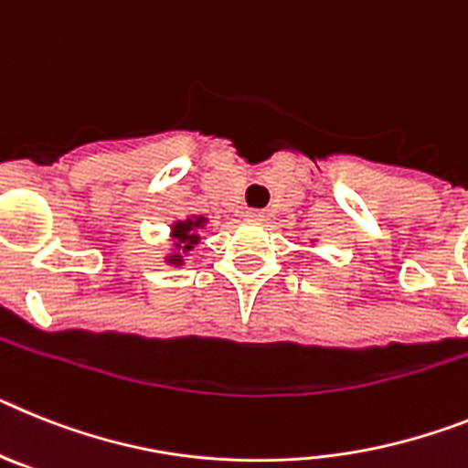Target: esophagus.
I'll return each mask as SVG.
<instances>
[{
    "mask_svg": "<svg viewBox=\"0 0 468 468\" xmlns=\"http://www.w3.org/2000/svg\"><path fill=\"white\" fill-rule=\"evenodd\" d=\"M263 211H259V209H250V211H245V221H250V223H261L263 221Z\"/></svg>",
    "mask_w": 468,
    "mask_h": 468,
    "instance_id": "obj_1",
    "label": "esophagus"
}]
</instances>
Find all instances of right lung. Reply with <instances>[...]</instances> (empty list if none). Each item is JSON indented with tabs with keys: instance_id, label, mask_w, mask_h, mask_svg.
Returning <instances> with one entry per match:
<instances>
[{
	"instance_id": "obj_1",
	"label": "right lung",
	"mask_w": 468,
	"mask_h": 468,
	"mask_svg": "<svg viewBox=\"0 0 468 468\" xmlns=\"http://www.w3.org/2000/svg\"><path fill=\"white\" fill-rule=\"evenodd\" d=\"M205 217H188V218H178V221L172 223V239L174 247L172 251L165 257V263L169 266H184L186 257L193 251L195 245H200V230L207 226Z\"/></svg>"
}]
</instances>
